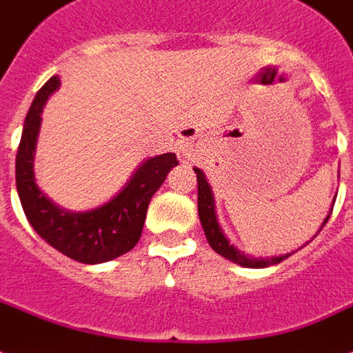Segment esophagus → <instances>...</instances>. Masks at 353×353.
Returning <instances> with one entry per match:
<instances>
[{
    "label": "esophagus",
    "mask_w": 353,
    "mask_h": 353,
    "mask_svg": "<svg viewBox=\"0 0 353 353\" xmlns=\"http://www.w3.org/2000/svg\"><path fill=\"white\" fill-rule=\"evenodd\" d=\"M193 141H195V136H182L179 139V145H176V154H179V160L182 162H191V158L195 157L193 152Z\"/></svg>",
    "instance_id": "obj_1"
}]
</instances>
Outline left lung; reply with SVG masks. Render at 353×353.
Segmentation results:
<instances>
[{
    "label": "left lung",
    "mask_w": 353,
    "mask_h": 353,
    "mask_svg": "<svg viewBox=\"0 0 353 353\" xmlns=\"http://www.w3.org/2000/svg\"><path fill=\"white\" fill-rule=\"evenodd\" d=\"M196 173V182H199V219H201V225L204 228V236H206L208 243H210V247L214 248L215 252L221 254L223 258L230 259L234 263L241 265V267H247V269H265V267H270V265H276L283 261V259H288L291 254L294 252H288V254H281V256H270V258H254L250 254H245L243 250H239L237 247H234L230 241H228V237L225 236V232L221 228L219 221H217V214H215V199H214V191H212V185L208 184L206 174L202 173L199 168H193ZM333 204L335 201L332 202V210H330V214L324 221H322L321 228L316 230V234L324 228V225L330 219V215L333 212ZM315 234V236H316ZM313 236V237H315ZM310 243V241H307ZM305 243V245H307ZM305 245H302L300 248H304Z\"/></svg>",
    "instance_id": "1"
}]
</instances>
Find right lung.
I'll list each match as a JSON object with an SVG mask.
<instances>
[{
    "label": "right lung",
    "mask_w": 353,
    "mask_h": 353,
    "mask_svg": "<svg viewBox=\"0 0 353 353\" xmlns=\"http://www.w3.org/2000/svg\"><path fill=\"white\" fill-rule=\"evenodd\" d=\"M60 79L54 75L38 90L27 112L20 147L16 154V190L27 221L38 236L79 263L95 265L123 256L139 241L152 195L179 160L174 152L151 157L139 163L116 196L86 212L57 206L37 185L34 152L42 125L43 105Z\"/></svg>",
    "instance_id": "obj_1"
}]
</instances>
